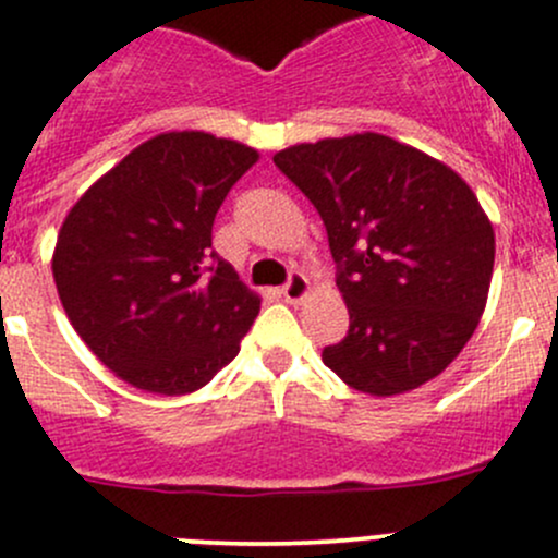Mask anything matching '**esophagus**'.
I'll use <instances>...</instances> for the list:
<instances>
[{"mask_svg": "<svg viewBox=\"0 0 558 558\" xmlns=\"http://www.w3.org/2000/svg\"><path fill=\"white\" fill-rule=\"evenodd\" d=\"M307 291H311V283H307L305 275H302V272H291L289 280H286V286H283V289H280V294H283L286 302L296 305V302L305 300Z\"/></svg>", "mask_w": 558, "mask_h": 558, "instance_id": "1", "label": "esophagus"}]
</instances>
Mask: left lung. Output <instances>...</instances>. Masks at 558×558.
Here are the masks:
<instances>
[{
  "label": "left lung",
  "instance_id": "8db88e82",
  "mask_svg": "<svg viewBox=\"0 0 558 558\" xmlns=\"http://www.w3.org/2000/svg\"><path fill=\"white\" fill-rule=\"evenodd\" d=\"M275 166L327 229L349 332L322 351L349 387L387 398L439 376L477 329L494 226L472 187L381 133L296 144Z\"/></svg>",
  "mask_w": 558,
  "mask_h": 558
}]
</instances>
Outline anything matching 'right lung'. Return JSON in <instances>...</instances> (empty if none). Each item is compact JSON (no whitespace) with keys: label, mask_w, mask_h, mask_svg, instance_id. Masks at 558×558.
<instances>
[{"label":"right lung","mask_w":558,"mask_h":558,"mask_svg":"<svg viewBox=\"0 0 558 558\" xmlns=\"http://www.w3.org/2000/svg\"><path fill=\"white\" fill-rule=\"evenodd\" d=\"M256 149L202 130L155 135L64 218L53 280L75 332L122 381L187 395L240 354L262 300L213 251Z\"/></svg>","instance_id":"1"}]
</instances>
